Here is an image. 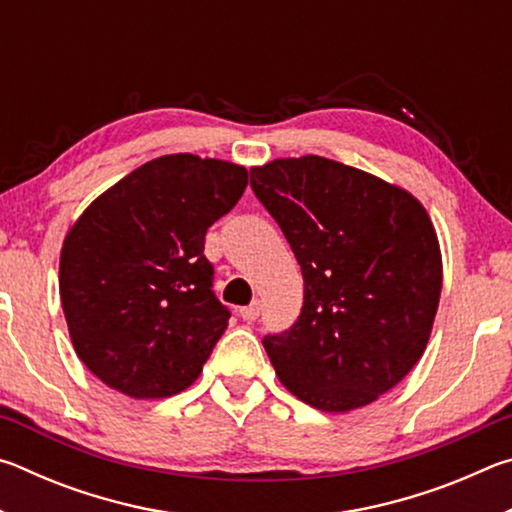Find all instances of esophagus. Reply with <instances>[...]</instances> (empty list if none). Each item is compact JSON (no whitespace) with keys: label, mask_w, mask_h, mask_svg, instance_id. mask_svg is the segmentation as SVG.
Returning a JSON list of instances; mask_svg holds the SVG:
<instances>
[{"label":"esophagus","mask_w":512,"mask_h":512,"mask_svg":"<svg viewBox=\"0 0 512 512\" xmlns=\"http://www.w3.org/2000/svg\"><path fill=\"white\" fill-rule=\"evenodd\" d=\"M259 311H262V307H259V302H250L248 307H241L239 309V316L246 320V323H253V320L259 318Z\"/></svg>","instance_id":"obj_1"}]
</instances>
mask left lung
<instances>
[{
	"mask_svg": "<svg viewBox=\"0 0 512 512\" xmlns=\"http://www.w3.org/2000/svg\"><path fill=\"white\" fill-rule=\"evenodd\" d=\"M250 187L305 280L296 323L264 339L275 375L325 413L379 400L427 350L443 291V255L424 205L320 155L253 167Z\"/></svg>",
	"mask_w": 512,
	"mask_h": 512,
	"instance_id": "left-lung-1",
	"label": "left lung"
}]
</instances>
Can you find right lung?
Segmentation results:
<instances>
[{
  "instance_id": "obj_1",
  "label": "right lung",
  "mask_w": 512,
  "mask_h": 512,
  "mask_svg": "<svg viewBox=\"0 0 512 512\" xmlns=\"http://www.w3.org/2000/svg\"><path fill=\"white\" fill-rule=\"evenodd\" d=\"M241 164L160 155L85 207L60 250L69 339L103 384L162 400L194 384L228 327L205 232L244 194Z\"/></svg>"
}]
</instances>
